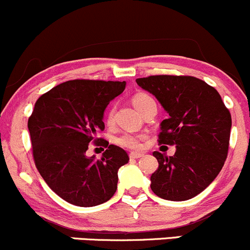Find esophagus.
<instances>
[{"mask_svg":"<svg viewBox=\"0 0 250 250\" xmlns=\"http://www.w3.org/2000/svg\"><path fill=\"white\" fill-rule=\"evenodd\" d=\"M143 155V152H130L128 156H130V158H141Z\"/></svg>","mask_w":250,"mask_h":250,"instance_id":"esophagus-1","label":"esophagus"}]
</instances>
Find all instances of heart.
I'll list each match as a JSON object with an SVG mask.
<instances>
[{
	"label": "heart",
	"mask_w": 250,
	"mask_h": 250,
	"mask_svg": "<svg viewBox=\"0 0 250 250\" xmlns=\"http://www.w3.org/2000/svg\"><path fill=\"white\" fill-rule=\"evenodd\" d=\"M152 100L149 95L146 94H138L133 98V104L138 111H141L142 106L146 103V101ZM106 120L108 124H111L113 122V111H109L108 114H107ZM144 139V136L142 135H135V133H130V132H125L122 133L119 137L117 138V143L119 146L127 147V149H138L142 146V141Z\"/></svg>",
	"instance_id": "1"
}]
</instances>
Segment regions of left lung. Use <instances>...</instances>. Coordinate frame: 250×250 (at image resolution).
<instances>
[{"mask_svg":"<svg viewBox=\"0 0 250 250\" xmlns=\"http://www.w3.org/2000/svg\"><path fill=\"white\" fill-rule=\"evenodd\" d=\"M136 82L169 115L161 123L158 142L176 146L173 156L152 152L158 168L150 178V187L162 199H192L224 166L231 130L229 109L219 93L197 77L157 75Z\"/></svg>","mask_w":250,"mask_h":250,"instance_id":"1","label":"left lung"}]
</instances>
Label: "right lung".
Instances as JSON below:
<instances>
[{
    "label": "right lung",
    "instance_id": "1",
    "mask_svg": "<svg viewBox=\"0 0 250 250\" xmlns=\"http://www.w3.org/2000/svg\"><path fill=\"white\" fill-rule=\"evenodd\" d=\"M125 85V81H66L34 104L28 131L36 167L50 188L72 205H100L117 190L118 170L128 162V155L96 136L104 130L107 104ZM92 140L109 146L100 160L85 155Z\"/></svg>",
    "mask_w": 250,
    "mask_h": 250
}]
</instances>
